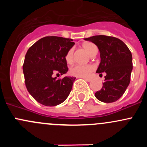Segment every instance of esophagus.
I'll return each instance as SVG.
<instances>
[{
    "label": "esophagus",
    "mask_w": 147,
    "mask_h": 147,
    "mask_svg": "<svg viewBox=\"0 0 147 147\" xmlns=\"http://www.w3.org/2000/svg\"><path fill=\"white\" fill-rule=\"evenodd\" d=\"M83 79L84 80H86L87 82H90L91 81V79L90 78H83Z\"/></svg>",
    "instance_id": "1"
}]
</instances>
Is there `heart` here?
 <instances>
[{"label": "heart", "mask_w": 147, "mask_h": 147, "mask_svg": "<svg viewBox=\"0 0 147 147\" xmlns=\"http://www.w3.org/2000/svg\"><path fill=\"white\" fill-rule=\"evenodd\" d=\"M82 47L90 57L97 53V46L92 42H84V44H82ZM65 60L68 64H72L73 62V49L72 48H70L67 52L66 55H65ZM93 69L94 68L90 65H78L71 67L69 72L72 75L78 77V78H86L90 75Z\"/></svg>", "instance_id": "heart-1"}]
</instances>
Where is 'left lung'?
<instances>
[{
  "mask_svg": "<svg viewBox=\"0 0 147 147\" xmlns=\"http://www.w3.org/2000/svg\"><path fill=\"white\" fill-rule=\"evenodd\" d=\"M84 40L95 44L100 50L101 60L96 72L106 73L102 89L94 94L96 98L105 103L116 102L130 82L133 67L129 49L115 37L94 35Z\"/></svg>",
  "mask_w": 147,
  "mask_h": 147,
  "instance_id": "left-lung-1",
  "label": "left lung"
}]
</instances>
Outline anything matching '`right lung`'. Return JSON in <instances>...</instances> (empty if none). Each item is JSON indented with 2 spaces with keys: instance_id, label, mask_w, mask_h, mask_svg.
<instances>
[{
  "instance_id": "add662e5",
  "label": "right lung",
  "mask_w": 147,
  "mask_h": 147,
  "mask_svg": "<svg viewBox=\"0 0 147 147\" xmlns=\"http://www.w3.org/2000/svg\"><path fill=\"white\" fill-rule=\"evenodd\" d=\"M74 45L72 39L47 36L28 49L23 66L25 83L31 96L41 105H58L70 93L76 78L65 77L57 80L53 75L67 72L65 55Z\"/></svg>"
}]
</instances>
